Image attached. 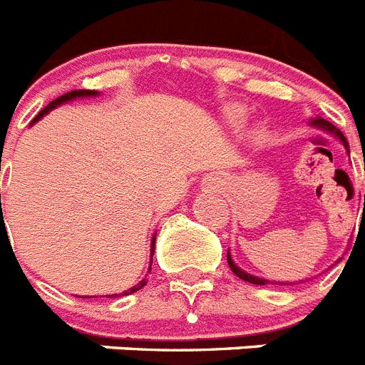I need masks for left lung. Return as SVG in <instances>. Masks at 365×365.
Listing matches in <instances>:
<instances>
[{"label": "left lung", "mask_w": 365, "mask_h": 365, "mask_svg": "<svg viewBox=\"0 0 365 365\" xmlns=\"http://www.w3.org/2000/svg\"><path fill=\"white\" fill-rule=\"evenodd\" d=\"M312 125L319 127V129L329 130V133H332V135H334V136H338V138L341 140V142H344L345 148L349 149L347 138H345V136L341 135V130H339L338 127H334V125H332V123H329V121L322 120V118H316V120H312ZM227 262H229L230 272L235 273L236 277H240V279H242V280H247V282H251V284H258V286H264V284H267V282H269V280H266V279H258V277H253V275H249V273L242 272V269H240V267L236 266V264L232 262V260H230L229 253H227ZM272 284H280V282H272ZM282 284H286V282H282Z\"/></svg>", "instance_id": "1"}]
</instances>
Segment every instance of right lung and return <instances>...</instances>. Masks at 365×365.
Returning <instances> with one entry per match:
<instances>
[{"label":"right lung","mask_w":365,"mask_h":365,"mask_svg":"<svg viewBox=\"0 0 365 365\" xmlns=\"http://www.w3.org/2000/svg\"><path fill=\"white\" fill-rule=\"evenodd\" d=\"M88 96H98V92H96V90H71V92L64 93V96H61V98H57V99H55V101L49 103L48 107H43L42 110L38 112V116H34L33 123H34V121H36V120H40V118H42L43 114H46V112H49V110H51V108L58 107L61 103H66V101H70V99H76V98H88ZM0 197H1V195H0ZM153 253H155V236H153V242H151V255H153ZM151 262H153V257H151ZM149 269H151V267H149ZM145 284H148V279H142V280H140V282H138V284L133 286V288L127 289V292H123V294H120V295L135 294V292H138V289L144 288ZM108 297H118V294L108 295Z\"/></svg>","instance_id":"right-lung-1"}]
</instances>
